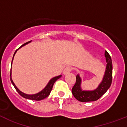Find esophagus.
Listing matches in <instances>:
<instances>
[{
    "instance_id": "esophagus-1",
    "label": "esophagus",
    "mask_w": 127,
    "mask_h": 127,
    "mask_svg": "<svg viewBox=\"0 0 127 127\" xmlns=\"http://www.w3.org/2000/svg\"><path fill=\"white\" fill-rule=\"evenodd\" d=\"M72 71V68L70 67H65L64 69V71H63V74H67L69 73L70 72Z\"/></svg>"
}]
</instances>
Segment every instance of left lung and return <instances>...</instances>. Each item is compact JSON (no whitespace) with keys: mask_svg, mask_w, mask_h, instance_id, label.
<instances>
[{"mask_svg":"<svg viewBox=\"0 0 127 127\" xmlns=\"http://www.w3.org/2000/svg\"><path fill=\"white\" fill-rule=\"evenodd\" d=\"M105 57L107 65L104 78L102 83L97 89L92 91H83L81 88V78L79 75L76 76V83L72 88V93L74 97L81 102L96 101L107 92L112 83L113 77V65L111 57L107 51H105Z\"/></svg>","mask_w":127,"mask_h":127,"instance_id":"left-lung-1","label":"left lung"}]
</instances>
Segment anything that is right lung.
I'll return each mask as SVG.
<instances>
[{
    "label": "right lung",
    "instance_id": "obj_1",
    "mask_svg": "<svg viewBox=\"0 0 127 127\" xmlns=\"http://www.w3.org/2000/svg\"><path fill=\"white\" fill-rule=\"evenodd\" d=\"M30 42V41H29V42L23 44V45L21 46H20L19 48H20L21 47L23 46H25V44H28L29 42ZM18 49H17V50L15 51V52H14V55H13V58H14V55H15L16 52L17 51V50H18ZM13 60H12V62H13ZM11 64H12V63H11ZM61 76H62L61 75H60V76H57V77H53V78H52V79H51V80L49 81V83H48V85H46V86L45 88H44L42 91H41L40 92L37 93V94H33V95H28V94H24V93L22 92L19 90L18 88L16 86V85H14V82H13V80H12V78H11V72H10V79H11V83H12V84L13 85V86H14V88H15V89L16 90V91H17L18 92V94H20V95H21L22 97H23V98H27V99H29V100H41L44 99V98H46L47 97H48V96H49V95H50V92H51V90H52L53 86L54 83H55V82L57 79H59V78H60Z\"/></svg>",
    "mask_w": 127,
    "mask_h": 127
}]
</instances>
